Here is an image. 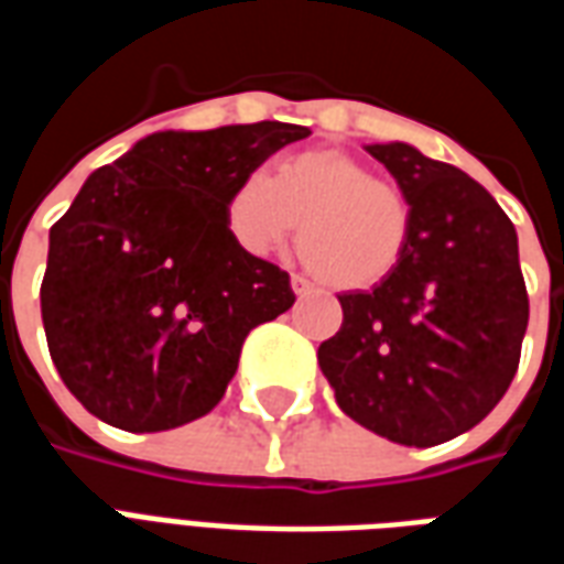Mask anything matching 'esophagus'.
Instances as JSON below:
<instances>
[{
    "instance_id": "esophagus-1",
    "label": "esophagus",
    "mask_w": 564,
    "mask_h": 564,
    "mask_svg": "<svg viewBox=\"0 0 564 564\" xmlns=\"http://www.w3.org/2000/svg\"><path fill=\"white\" fill-rule=\"evenodd\" d=\"M293 293L299 295V299H305L307 293H311V290H314V286H311V281H307V278H302V274H293Z\"/></svg>"
}]
</instances>
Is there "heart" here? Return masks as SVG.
Listing matches in <instances>:
<instances>
[{"label": "heart", "instance_id": "1", "mask_svg": "<svg viewBox=\"0 0 564 564\" xmlns=\"http://www.w3.org/2000/svg\"><path fill=\"white\" fill-rule=\"evenodd\" d=\"M299 229L302 257L323 283L371 290L402 265L414 210L402 186L375 177L344 150L314 148L278 162L271 174H247L223 202V226L250 257H269Z\"/></svg>", "mask_w": 564, "mask_h": 564}]
</instances>
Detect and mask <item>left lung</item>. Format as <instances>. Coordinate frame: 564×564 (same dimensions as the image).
Wrapping results in <instances>:
<instances>
[{
  "instance_id": "obj_1",
  "label": "left lung",
  "mask_w": 564,
  "mask_h": 564,
  "mask_svg": "<svg viewBox=\"0 0 564 564\" xmlns=\"http://www.w3.org/2000/svg\"><path fill=\"white\" fill-rule=\"evenodd\" d=\"M414 210L402 265L341 293L317 359L344 414L404 447L468 432L508 392L529 326L517 229L474 177L402 141L368 144Z\"/></svg>"
}]
</instances>
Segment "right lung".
Returning <instances> with one entry per match:
<instances>
[{
	"instance_id": "obj_1",
	"label": "right lung",
	"mask_w": 564,
	"mask_h": 564,
	"mask_svg": "<svg viewBox=\"0 0 564 564\" xmlns=\"http://www.w3.org/2000/svg\"><path fill=\"white\" fill-rule=\"evenodd\" d=\"M295 123L156 132L87 177L51 226L42 319L68 392L127 432H165L220 402L259 323L295 302L290 274L250 257L223 202L293 141Z\"/></svg>"
}]
</instances>
